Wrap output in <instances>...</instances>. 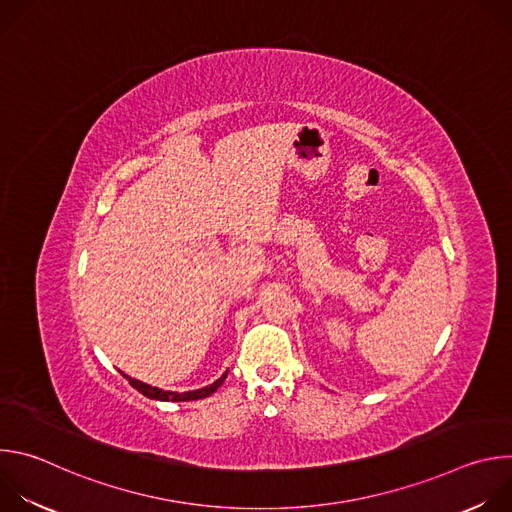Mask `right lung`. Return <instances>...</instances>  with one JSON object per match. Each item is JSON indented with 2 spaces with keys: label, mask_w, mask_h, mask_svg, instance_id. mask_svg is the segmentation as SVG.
Returning <instances> with one entry per match:
<instances>
[{
  "label": "right lung",
  "mask_w": 512,
  "mask_h": 512,
  "mask_svg": "<svg viewBox=\"0 0 512 512\" xmlns=\"http://www.w3.org/2000/svg\"><path fill=\"white\" fill-rule=\"evenodd\" d=\"M227 373H229V371H227ZM227 373H225L221 379H216V381H214L212 385H208V387H202V389H196V391H184V393H178V391H164V389L152 387V385H148V383H141V381H137V379H131L129 375H123V377L129 381V385H131L133 389H137L141 395L150 397V399H158V401H196V399H204V397L212 395L218 387H221V385L225 383V379H227Z\"/></svg>",
  "instance_id": "obj_1"
}]
</instances>
